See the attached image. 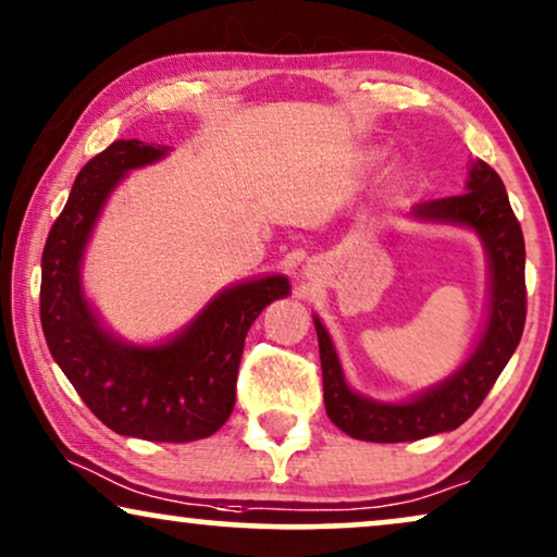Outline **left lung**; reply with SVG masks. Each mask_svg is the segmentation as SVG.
I'll return each mask as SVG.
<instances>
[{
    "instance_id": "left-lung-1",
    "label": "left lung",
    "mask_w": 557,
    "mask_h": 557,
    "mask_svg": "<svg viewBox=\"0 0 557 557\" xmlns=\"http://www.w3.org/2000/svg\"><path fill=\"white\" fill-rule=\"evenodd\" d=\"M407 219L418 224L461 226L479 236L488 262L484 331L469 359L446 380L403 403H382L359 395L346 382L336 346L321 318L313 315L321 348L325 412L333 425L356 441L405 443L463 425L507 367L520 344L528 315L522 228L511 211L502 177L484 160H471L463 196L412 206Z\"/></svg>"
}]
</instances>
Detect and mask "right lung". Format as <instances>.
Wrapping results in <instances>:
<instances>
[{
    "label": "right lung",
    "mask_w": 557,
    "mask_h": 557,
    "mask_svg": "<svg viewBox=\"0 0 557 557\" xmlns=\"http://www.w3.org/2000/svg\"><path fill=\"white\" fill-rule=\"evenodd\" d=\"M168 152L116 139L86 162L42 249L40 321L55 364L103 425L129 438L190 443L228 420L249 325L290 295V280L262 274L228 285L160 344H129L101 323L81 277L88 239L116 185Z\"/></svg>",
    "instance_id": "1"
}]
</instances>
